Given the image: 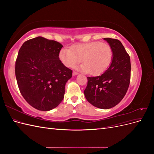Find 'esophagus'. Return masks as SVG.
<instances>
[{
  "mask_svg": "<svg viewBox=\"0 0 154 154\" xmlns=\"http://www.w3.org/2000/svg\"><path fill=\"white\" fill-rule=\"evenodd\" d=\"M78 72H72V76H76V75H78Z\"/></svg>",
  "mask_w": 154,
  "mask_h": 154,
  "instance_id": "1",
  "label": "esophagus"
}]
</instances>
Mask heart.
Listing matches in <instances>:
<instances>
[{
    "mask_svg": "<svg viewBox=\"0 0 154 154\" xmlns=\"http://www.w3.org/2000/svg\"><path fill=\"white\" fill-rule=\"evenodd\" d=\"M112 57L110 46L101 42L76 44L71 49H62L59 53V58L65 66L73 68L82 60L84 63L80 69L93 76L104 72L109 67Z\"/></svg>",
    "mask_w": 154,
    "mask_h": 154,
    "instance_id": "b5f03b06",
    "label": "heart"
}]
</instances>
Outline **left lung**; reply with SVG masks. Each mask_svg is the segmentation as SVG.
I'll return each mask as SVG.
<instances>
[{
  "label": "left lung",
  "instance_id": "8db88e82",
  "mask_svg": "<svg viewBox=\"0 0 154 154\" xmlns=\"http://www.w3.org/2000/svg\"><path fill=\"white\" fill-rule=\"evenodd\" d=\"M112 50L111 63L100 76L87 77L85 98L97 108L109 109L118 105L125 96L130 80V58L121 42L105 38Z\"/></svg>",
  "mask_w": 154,
  "mask_h": 154
}]
</instances>
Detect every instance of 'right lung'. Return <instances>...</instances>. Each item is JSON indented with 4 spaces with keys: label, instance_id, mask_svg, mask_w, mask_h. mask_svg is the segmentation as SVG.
<instances>
[{
    "label": "right lung",
    "instance_id": "obj_1",
    "mask_svg": "<svg viewBox=\"0 0 154 154\" xmlns=\"http://www.w3.org/2000/svg\"><path fill=\"white\" fill-rule=\"evenodd\" d=\"M63 45L38 36L27 40L18 51L15 76L20 92L35 109L49 111L63 100L65 86L72 71L59 58Z\"/></svg>",
    "mask_w": 154,
    "mask_h": 154
}]
</instances>
